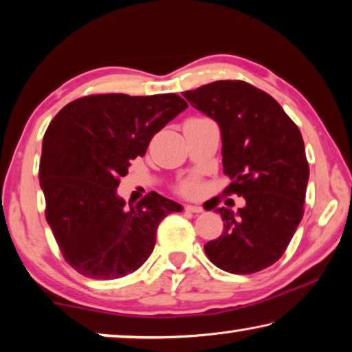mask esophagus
<instances>
[{"instance_id": "34e87169", "label": "esophagus", "mask_w": 352, "mask_h": 352, "mask_svg": "<svg viewBox=\"0 0 352 352\" xmlns=\"http://www.w3.org/2000/svg\"><path fill=\"white\" fill-rule=\"evenodd\" d=\"M184 211H186V212H195V214H200V212H204V208H201V206H197V205H186V206H184Z\"/></svg>"}]
</instances>
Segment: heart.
<instances>
[{
	"mask_svg": "<svg viewBox=\"0 0 352 352\" xmlns=\"http://www.w3.org/2000/svg\"><path fill=\"white\" fill-rule=\"evenodd\" d=\"M199 190H200V183H199V178L195 175L184 178V180H182L177 184V192L184 195V197H194V195L199 194Z\"/></svg>",
	"mask_w": 352,
	"mask_h": 352,
	"instance_id": "b5f03b06",
	"label": "heart"
}]
</instances>
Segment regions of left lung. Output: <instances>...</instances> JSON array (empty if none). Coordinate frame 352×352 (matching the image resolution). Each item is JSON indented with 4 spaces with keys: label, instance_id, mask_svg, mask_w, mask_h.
<instances>
[{
    "label": "left lung",
    "instance_id": "8db88e82",
    "mask_svg": "<svg viewBox=\"0 0 352 352\" xmlns=\"http://www.w3.org/2000/svg\"><path fill=\"white\" fill-rule=\"evenodd\" d=\"M183 96L219 124L223 195L245 199L236 212L217 208L223 231L205 243L214 265L234 275L281 258L305 214L309 163L300 129L270 94L242 80L211 82Z\"/></svg>",
    "mask_w": 352,
    "mask_h": 352
}]
</instances>
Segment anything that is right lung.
<instances>
[{
    "label": "right lung",
    "instance_id": "add662e5",
    "mask_svg": "<svg viewBox=\"0 0 352 352\" xmlns=\"http://www.w3.org/2000/svg\"><path fill=\"white\" fill-rule=\"evenodd\" d=\"M186 109L175 93L91 94L65 105L47 126L38 172L45 216L77 273L116 279L138 270L155 247L160 222L182 211L153 190L127 210L116 188L153 135Z\"/></svg>",
    "mask_w": 352,
    "mask_h": 352
}]
</instances>
